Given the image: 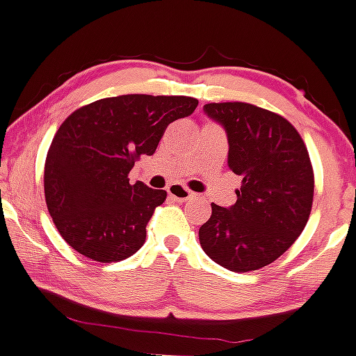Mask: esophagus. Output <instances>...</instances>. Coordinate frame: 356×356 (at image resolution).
Returning <instances> with one entry per match:
<instances>
[{"instance_id": "obj_1", "label": "esophagus", "mask_w": 356, "mask_h": 356, "mask_svg": "<svg viewBox=\"0 0 356 356\" xmlns=\"http://www.w3.org/2000/svg\"><path fill=\"white\" fill-rule=\"evenodd\" d=\"M167 191H168V196H170L172 200L179 201V203H184V201L195 198V193H191L189 189H186L184 186L181 184H172Z\"/></svg>"}]
</instances>
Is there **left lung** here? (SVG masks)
<instances>
[{"label": "left lung", "mask_w": 356, "mask_h": 356, "mask_svg": "<svg viewBox=\"0 0 356 356\" xmlns=\"http://www.w3.org/2000/svg\"><path fill=\"white\" fill-rule=\"evenodd\" d=\"M203 110L227 132V165L243 181L232 207L211 204L200 245L227 270H258L289 250L310 217L308 149L296 129L274 111L241 102L208 103Z\"/></svg>", "instance_id": "8db88e82"}]
</instances>
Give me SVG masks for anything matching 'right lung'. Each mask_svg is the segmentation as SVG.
<instances>
[{
	"instance_id": "obj_1",
	"label": "right lung",
	"mask_w": 356,
	"mask_h": 356,
	"mask_svg": "<svg viewBox=\"0 0 356 356\" xmlns=\"http://www.w3.org/2000/svg\"><path fill=\"white\" fill-rule=\"evenodd\" d=\"M196 106L189 96L124 95L68 115L44 163L46 204L68 246L111 264L145 245L146 225L167 191L129 184V172L156 152L168 124Z\"/></svg>"
}]
</instances>
